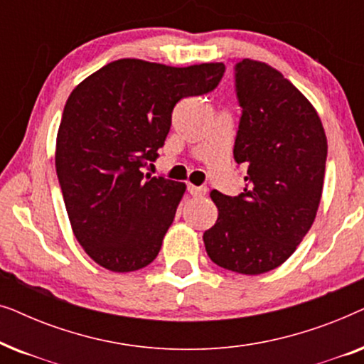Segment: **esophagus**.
I'll use <instances>...</instances> for the list:
<instances>
[{"mask_svg": "<svg viewBox=\"0 0 364 364\" xmlns=\"http://www.w3.org/2000/svg\"><path fill=\"white\" fill-rule=\"evenodd\" d=\"M187 192L193 197H202V196H205V193H207V187H203V186L197 187V186H192V183H188Z\"/></svg>", "mask_w": 364, "mask_h": 364, "instance_id": "obj_1", "label": "esophagus"}]
</instances>
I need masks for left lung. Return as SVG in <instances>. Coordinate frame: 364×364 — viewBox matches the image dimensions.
I'll use <instances>...</instances> for the list:
<instances>
[{
  "label": "left lung",
  "mask_w": 364,
  "mask_h": 364,
  "mask_svg": "<svg viewBox=\"0 0 364 364\" xmlns=\"http://www.w3.org/2000/svg\"><path fill=\"white\" fill-rule=\"evenodd\" d=\"M235 92L233 159L247 168L245 187L237 197L210 192L218 218L203 243L218 267L260 275L280 267L315 222L328 144L315 107L268 64L237 63Z\"/></svg>",
  "instance_id": "1"
}]
</instances>
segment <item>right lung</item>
I'll return each mask as SVG.
<instances>
[{
    "instance_id": "obj_1",
    "label": "right lung",
    "mask_w": 364,
    "mask_h": 364,
    "mask_svg": "<svg viewBox=\"0 0 364 364\" xmlns=\"http://www.w3.org/2000/svg\"><path fill=\"white\" fill-rule=\"evenodd\" d=\"M223 63L172 68L119 59L68 97L56 141V173L77 242L97 265L124 273L159 255L186 183L144 176L183 97L213 91Z\"/></svg>"
}]
</instances>
